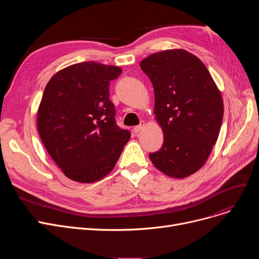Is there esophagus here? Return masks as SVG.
Segmentation results:
<instances>
[{
  "label": "esophagus",
  "mask_w": 259,
  "mask_h": 259,
  "mask_svg": "<svg viewBox=\"0 0 259 259\" xmlns=\"http://www.w3.org/2000/svg\"><path fill=\"white\" fill-rule=\"evenodd\" d=\"M144 126H145V122H144V121H142L140 125H138V126H134V127H133V132H134V133H139V132L143 129V127H144Z\"/></svg>",
  "instance_id": "esophagus-1"
}]
</instances>
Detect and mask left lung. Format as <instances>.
Segmentation results:
<instances>
[{
    "label": "left lung",
    "instance_id": "left-lung-1",
    "mask_svg": "<svg viewBox=\"0 0 259 259\" xmlns=\"http://www.w3.org/2000/svg\"><path fill=\"white\" fill-rule=\"evenodd\" d=\"M140 66L153 85L154 114L164 132L160 150L149 156L170 178H187L203 166L219 138L222 94L205 64L186 50L153 53Z\"/></svg>",
    "mask_w": 259,
    "mask_h": 259
}]
</instances>
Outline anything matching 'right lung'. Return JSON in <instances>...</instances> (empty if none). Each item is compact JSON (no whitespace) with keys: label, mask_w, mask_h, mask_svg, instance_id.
<instances>
[{"label":"right lung","mask_w":259,"mask_h":259,"mask_svg":"<svg viewBox=\"0 0 259 259\" xmlns=\"http://www.w3.org/2000/svg\"><path fill=\"white\" fill-rule=\"evenodd\" d=\"M121 69L94 62L71 65L54 74L37 111L46 150L68 179L93 183L110 173L131 133L116 125L109 99L110 81Z\"/></svg>","instance_id":"obj_1"}]
</instances>
